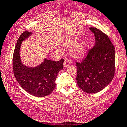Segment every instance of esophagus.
<instances>
[{
  "mask_svg": "<svg viewBox=\"0 0 127 127\" xmlns=\"http://www.w3.org/2000/svg\"><path fill=\"white\" fill-rule=\"evenodd\" d=\"M71 63V61L69 60L68 59H65V61H64V67H68V66H69L70 65Z\"/></svg>",
  "mask_w": 127,
  "mask_h": 127,
  "instance_id": "esophagus-1",
  "label": "esophagus"
}]
</instances>
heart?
Listing matches in <instances>:
<instances>
[{
  "mask_svg": "<svg viewBox=\"0 0 127 127\" xmlns=\"http://www.w3.org/2000/svg\"><path fill=\"white\" fill-rule=\"evenodd\" d=\"M77 36L70 37L65 40L64 46L68 48L71 49V55L74 58L76 59H80L84 57L87 51V44L83 41H79Z\"/></svg>",
  "mask_w": 127,
  "mask_h": 127,
  "instance_id": "obj_1",
  "label": "heart"
}]
</instances>
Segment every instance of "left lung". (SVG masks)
Wrapping results in <instances>:
<instances>
[{
	"label": "left lung",
	"mask_w": 127,
	"mask_h": 127,
	"mask_svg": "<svg viewBox=\"0 0 127 127\" xmlns=\"http://www.w3.org/2000/svg\"><path fill=\"white\" fill-rule=\"evenodd\" d=\"M95 43L85 59L76 63L78 86L88 93H95L109 85L115 75V47L108 36L96 28H90Z\"/></svg>",
	"instance_id": "left-lung-1"
}]
</instances>
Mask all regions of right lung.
<instances>
[{
    "mask_svg": "<svg viewBox=\"0 0 127 127\" xmlns=\"http://www.w3.org/2000/svg\"><path fill=\"white\" fill-rule=\"evenodd\" d=\"M32 34L27 31L17 40L12 59L13 73L19 84L27 92L35 96L43 97L49 95L55 88L56 79L59 71L63 69L64 59L55 62L45 58L35 67L24 65L20 57V47L22 42Z\"/></svg>",
    "mask_w": 127,
    "mask_h": 127,
    "instance_id": "obj_1",
    "label": "right lung"
}]
</instances>
